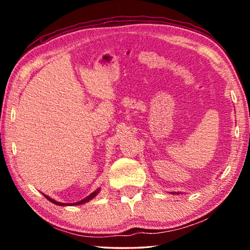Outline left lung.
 Segmentation results:
<instances>
[{"mask_svg": "<svg viewBox=\"0 0 250 250\" xmlns=\"http://www.w3.org/2000/svg\"><path fill=\"white\" fill-rule=\"evenodd\" d=\"M172 194H181V193H179V192H171Z\"/></svg>", "mask_w": 250, "mask_h": 250, "instance_id": "1", "label": "left lung"}]
</instances>
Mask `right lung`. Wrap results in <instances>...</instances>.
I'll return each instance as SVG.
<instances>
[{
  "instance_id": "right-lung-1",
  "label": "right lung",
  "mask_w": 250,
  "mask_h": 250,
  "mask_svg": "<svg viewBox=\"0 0 250 250\" xmlns=\"http://www.w3.org/2000/svg\"><path fill=\"white\" fill-rule=\"evenodd\" d=\"M99 192H100V188H98V189H97V191H95V192H92V193L90 194V195H88L87 197H84L83 200L79 201V202H76V203H61V202H57V201L53 200V198H50L49 196L45 195V194H44V196H45L46 198H47V200H48L49 202H52V203H54V204H56V205H59V206H71V205H82V204H84V203L91 201L92 198L97 196V194H98Z\"/></svg>"
}]
</instances>
